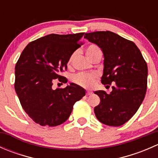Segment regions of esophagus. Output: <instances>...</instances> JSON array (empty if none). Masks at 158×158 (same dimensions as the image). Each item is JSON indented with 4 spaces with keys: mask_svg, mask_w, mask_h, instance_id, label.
Returning <instances> with one entry per match:
<instances>
[{
    "mask_svg": "<svg viewBox=\"0 0 158 158\" xmlns=\"http://www.w3.org/2000/svg\"><path fill=\"white\" fill-rule=\"evenodd\" d=\"M92 92H91V91H87V92H86V95H91V94H92Z\"/></svg>",
    "mask_w": 158,
    "mask_h": 158,
    "instance_id": "obj_1",
    "label": "esophagus"
}]
</instances>
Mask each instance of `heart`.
Segmentation results:
<instances>
[{
    "label": "heart",
    "mask_w": 158,
    "mask_h": 158,
    "mask_svg": "<svg viewBox=\"0 0 158 158\" xmlns=\"http://www.w3.org/2000/svg\"><path fill=\"white\" fill-rule=\"evenodd\" d=\"M85 54L86 56L88 57L89 60H92L97 55H100L102 54V51L99 47L95 44H90L85 49ZM75 54H72L69 56V60H68L67 65L68 66H70L73 63V60H74ZM96 78V76L94 74H88V73H79L76 76H74L73 80L78 85H81V86L85 87V88H90L94 85L95 82V79Z\"/></svg>",
    "instance_id": "obj_1"
}]
</instances>
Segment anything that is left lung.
I'll list each match as a JSON object with an SVG mask.
<instances>
[{
	"instance_id": "left-lung-1",
	"label": "left lung",
	"mask_w": 158,
	"mask_h": 158,
	"mask_svg": "<svg viewBox=\"0 0 158 158\" xmlns=\"http://www.w3.org/2000/svg\"><path fill=\"white\" fill-rule=\"evenodd\" d=\"M84 38L102 51L104 68L102 82L112 91H95L100 103L94 109L102 123L121 126L136 113L147 91L148 66L140 49L132 41L111 31L85 33Z\"/></svg>"
}]
</instances>
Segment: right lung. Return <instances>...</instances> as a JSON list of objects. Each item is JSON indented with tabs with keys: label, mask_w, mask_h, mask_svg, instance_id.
I'll list each match as a JSON object with an SVG mask.
<instances>
[{
	"label": "right lung",
	"mask_w": 158,
	"mask_h": 158,
	"mask_svg": "<svg viewBox=\"0 0 158 158\" xmlns=\"http://www.w3.org/2000/svg\"><path fill=\"white\" fill-rule=\"evenodd\" d=\"M84 33H52L39 38L25 47L16 64V93L27 114L42 126H57L66 122L73 105L85 95V89L73 82L64 89H52L56 79L67 82L60 73L80 47Z\"/></svg>",
	"instance_id": "add662e5"
}]
</instances>
